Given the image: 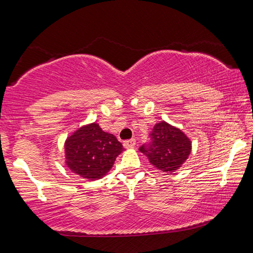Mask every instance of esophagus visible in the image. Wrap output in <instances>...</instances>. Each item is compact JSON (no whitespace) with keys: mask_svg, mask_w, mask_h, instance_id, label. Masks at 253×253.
<instances>
[{"mask_svg":"<svg viewBox=\"0 0 253 253\" xmlns=\"http://www.w3.org/2000/svg\"><path fill=\"white\" fill-rule=\"evenodd\" d=\"M136 145V140L135 139H128L124 142V147L125 148H132Z\"/></svg>","mask_w":253,"mask_h":253,"instance_id":"esophagus-1","label":"esophagus"}]
</instances>
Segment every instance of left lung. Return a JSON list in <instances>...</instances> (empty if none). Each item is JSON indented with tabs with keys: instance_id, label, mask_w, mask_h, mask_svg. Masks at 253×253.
Masks as SVG:
<instances>
[{
	"instance_id": "8db88e82",
	"label": "left lung",
	"mask_w": 253,
	"mask_h": 253,
	"mask_svg": "<svg viewBox=\"0 0 253 253\" xmlns=\"http://www.w3.org/2000/svg\"><path fill=\"white\" fill-rule=\"evenodd\" d=\"M149 137L151 142L142 145L139 151L146 155L149 163L161 172H175L191 154L190 138L181 129L166 122L156 124Z\"/></svg>"
}]
</instances>
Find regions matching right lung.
Returning a JSON list of instances; mask_svg holds the SVG:
<instances>
[{
    "label": "right lung",
    "mask_w": 253,
    "mask_h": 253,
    "mask_svg": "<svg viewBox=\"0 0 253 253\" xmlns=\"http://www.w3.org/2000/svg\"><path fill=\"white\" fill-rule=\"evenodd\" d=\"M123 145L96 123L76 130L65 143L66 163L72 172L87 179H98L109 172Z\"/></svg>",
    "instance_id": "1"
}]
</instances>
